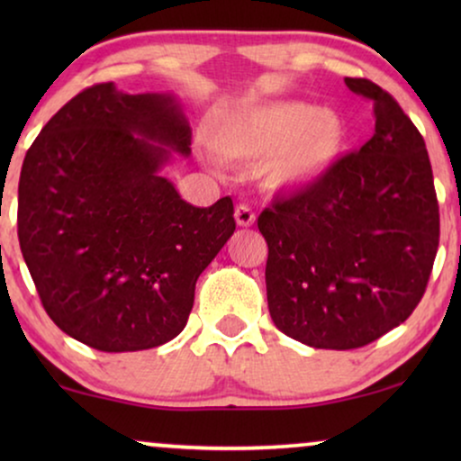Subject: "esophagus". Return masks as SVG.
Masks as SVG:
<instances>
[{
  "mask_svg": "<svg viewBox=\"0 0 461 461\" xmlns=\"http://www.w3.org/2000/svg\"><path fill=\"white\" fill-rule=\"evenodd\" d=\"M235 220H237L239 226H243V229H248V226H251V224L256 222V213L251 212L248 205L239 203V205L235 207Z\"/></svg>",
  "mask_w": 461,
  "mask_h": 461,
  "instance_id": "34e87169",
  "label": "esophagus"
}]
</instances>
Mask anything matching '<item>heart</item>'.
Here are the masks:
<instances>
[{"label":"heart","mask_w":461,"mask_h":461,"mask_svg":"<svg viewBox=\"0 0 461 461\" xmlns=\"http://www.w3.org/2000/svg\"><path fill=\"white\" fill-rule=\"evenodd\" d=\"M207 140L222 159L260 163V180L268 191L292 193L331 172L348 134L333 111L281 100L216 115L207 123Z\"/></svg>","instance_id":"1"}]
</instances>
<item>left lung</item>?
<instances>
[{
    "label": "left lung",
    "mask_w": 461,
    "mask_h": 461,
    "mask_svg": "<svg viewBox=\"0 0 461 461\" xmlns=\"http://www.w3.org/2000/svg\"><path fill=\"white\" fill-rule=\"evenodd\" d=\"M346 86L374 104L371 140L258 218L270 319L285 336L331 350L399 327L420 304L438 248L424 138L374 81L346 77Z\"/></svg>",
    "instance_id": "8db88e82"
}]
</instances>
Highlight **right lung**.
<instances>
[{
  "instance_id": "obj_1",
  "label": "right lung",
  "mask_w": 461,
  "mask_h": 461,
  "mask_svg": "<svg viewBox=\"0 0 461 461\" xmlns=\"http://www.w3.org/2000/svg\"><path fill=\"white\" fill-rule=\"evenodd\" d=\"M191 155L174 94L98 84L31 144L18 182V241L41 304L103 352L155 348L185 330L194 283L232 232V199L186 203L163 176Z\"/></svg>"
}]
</instances>
